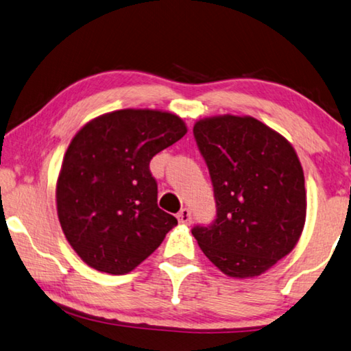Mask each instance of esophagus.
Here are the masks:
<instances>
[{
    "label": "esophagus",
    "mask_w": 351,
    "mask_h": 351,
    "mask_svg": "<svg viewBox=\"0 0 351 351\" xmlns=\"http://www.w3.org/2000/svg\"><path fill=\"white\" fill-rule=\"evenodd\" d=\"M178 221H180V223H182V225H191V221H192V213H191V209H187V208H182L180 213H178Z\"/></svg>",
    "instance_id": "esophagus-1"
}]
</instances>
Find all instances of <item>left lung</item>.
<instances>
[{"mask_svg": "<svg viewBox=\"0 0 351 351\" xmlns=\"http://www.w3.org/2000/svg\"><path fill=\"white\" fill-rule=\"evenodd\" d=\"M193 137L214 187L215 219L192 234L228 276L264 274L292 252L306 219L302 164L285 137L253 117L199 120Z\"/></svg>", "mask_w": 351, "mask_h": 351, "instance_id": "1", "label": "left lung"}]
</instances>
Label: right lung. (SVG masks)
<instances>
[{"label":"right lung","instance_id":"1","mask_svg":"<svg viewBox=\"0 0 351 351\" xmlns=\"http://www.w3.org/2000/svg\"><path fill=\"white\" fill-rule=\"evenodd\" d=\"M186 132L173 114L121 109L88 121L73 137L56 202L66 241L87 265L125 275L178 225L158 206L149 160Z\"/></svg>","mask_w":351,"mask_h":351}]
</instances>
